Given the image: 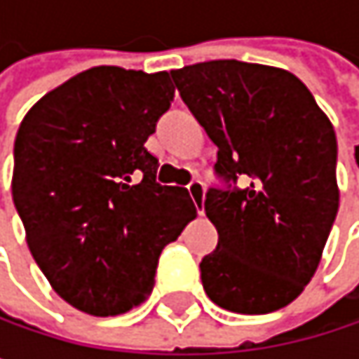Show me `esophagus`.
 <instances>
[{
	"label": "esophagus",
	"mask_w": 359,
	"mask_h": 359,
	"mask_svg": "<svg viewBox=\"0 0 359 359\" xmlns=\"http://www.w3.org/2000/svg\"><path fill=\"white\" fill-rule=\"evenodd\" d=\"M187 189H189V195H191L193 203L197 205V212L203 214V199H205V187H203V182L201 180H191L187 184Z\"/></svg>",
	"instance_id": "34e87169"
}]
</instances>
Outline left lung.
<instances>
[{
    "mask_svg": "<svg viewBox=\"0 0 359 359\" xmlns=\"http://www.w3.org/2000/svg\"><path fill=\"white\" fill-rule=\"evenodd\" d=\"M218 145L216 172L243 189H210L218 248L199 264L208 297L237 314L289 306L312 280L339 210L337 137L289 70L212 60L170 72Z\"/></svg>",
    "mask_w": 359,
    "mask_h": 359,
    "instance_id": "left-lung-1",
    "label": "left lung"
}]
</instances>
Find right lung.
<instances>
[{
    "label": "right lung",
    "instance_id": "add662e5",
    "mask_svg": "<svg viewBox=\"0 0 359 359\" xmlns=\"http://www.w3.org/2000/svg\"><path fill=\"white\" fill-rule=\"evenodd\" d=\"M168 72L95 66L45 93L20 122L12 197L51 289L91 316L139 308L162 250L197 210L182 187L156 182L145 149L170 108Z\"/></svg>",
    "mask_w": 359,
    "mask_h": 359
}]
</instances>
